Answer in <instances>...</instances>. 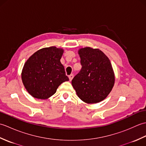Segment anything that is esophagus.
<instances>
[{"instance_id": "obj_1", "label": "esophagus", "mask_w": 146, "mask_h": 146, "mask_svg": "<svg viewBox=\"0 0 146 146\" xmlns=\"http://www.w3.org/2000/svg\"><path fill=\"white\" fill-rule=\"evenodd\" d=\"M68 77H69L70 81H71V80H72V79H73V74H71L70 75L68 76Z\"/></svg>"}]
</instances>
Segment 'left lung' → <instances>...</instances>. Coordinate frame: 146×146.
Listing matches in <instances>:
<instances>
[{
  "label": "left lung",
  "mask_w": 146,
  "mask_h": 146,
  "mask_svg": "<svg viewBox=\"0 0 146 146\" xmlns=\"http://www.w3.org/2000/svg\"><path fill=\"white\" fill-rule=\"evenodd\" d=\"M82 70L71 84L78 97L86 104L104 100L112 90L115 74L110 61L99 49L85 47L78 50Z\"/></svg>",
  "instance_id": "8db88e82"
}]
</instances>
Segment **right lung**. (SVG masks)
I'll list each match as a JSON object with an SVG mask.
<instances>
[{
  "instance_id": "add662e5",
  "label": "right lung",
  "mask_w": 146,
  "mask_h": 146,
  "mask_svg": "<svg viewBox=\"0 0 146 146\" xmlns=\"http://www.w3.org/2000/svg\"><path fill=\"white\" fill-rule=\"evenodd\" d=\"M63 49L55 46L39 49L31 56L22 70L24 87L34 98L48 99L62 83L68 81L60 60Z\"/></svg>"
}]
</instances>
